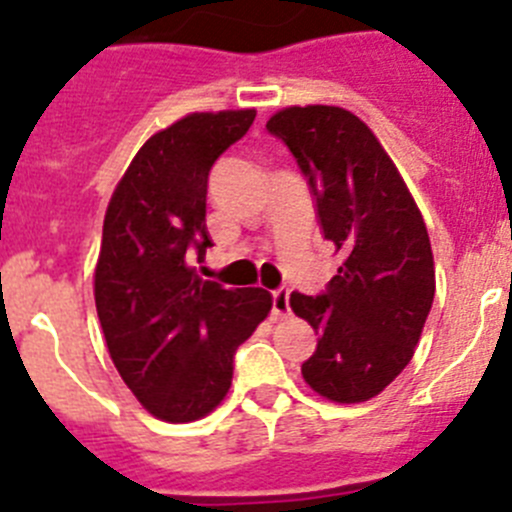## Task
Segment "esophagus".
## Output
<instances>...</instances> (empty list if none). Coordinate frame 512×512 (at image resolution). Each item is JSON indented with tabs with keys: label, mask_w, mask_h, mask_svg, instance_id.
<instances>
[{
	"label": "esophagus",
	"mask_w": 512,
	"mask_h": 512,
	"mask_svg": "<svg viewBox=\"0 0 512 512\" xmlns=\"http://www.w3.org/2000/svg\"><path fill=\"white\" fill-rule=\"evenodd\" d=\"M271 315L274 318L289 315V289H274L271 292Z\"/></svg>",
	"instance_id": "1"
}]
</instances>
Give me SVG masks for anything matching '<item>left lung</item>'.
I'll return each instance as SVG.
<instances>
[{"label": "left lung", "mask_w": 512, "mask_h": 512, "mask_svg": "<svg viewBox=\"0 0 512 512\" xmlns=\"http://www.w3.org/2000/svg\"><path fill=\"white\" fill-rule=\"evenodd\" d=\"M266 130L295 156L323 238L341 253L325 292L289 297L318 333L302 377L333 402L372 400L410 364L436 295L423 215L392 158L348 110L287 107Z\"/></svg>", "instance_id": "left-lung-1"}]
</instances>
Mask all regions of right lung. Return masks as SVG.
Returning a JSON list of instances; mask_svg holds the SVG:
<instances>
[{
	"label": "right lung",
	"mask_w": 512,
	"mask_h": 512,
	"mask_svg": "<svg viewBox=\"0 0 512 512\" xmlns=\"http://www.w3.org/2000/svg\"><path fill=\"white\" fill-rule=\"evenodd\" d=\"M256 110L194 112L143 143L112 194L94 302L122 382L151 415L189 423L215 410L233 356L269 315L261 287L225 289L194 269L212 246L207 179Z\"/></svg>",
	"instance_id": "obj_1"
}]
</instances>
